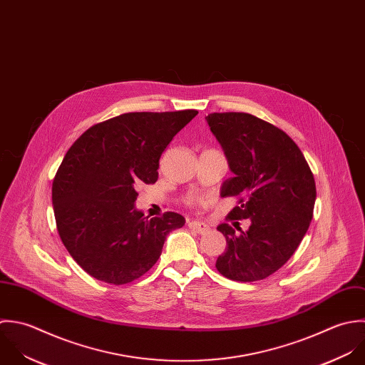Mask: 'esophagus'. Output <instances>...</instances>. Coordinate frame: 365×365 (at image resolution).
I'll return each instance as SVG.
<instances>
[{
    "instance_id": "esophagus-1",
    "label": "esophagus",
    "mask_w": 365,
    "mask_h": 365,
    "mask_svg": "<svg viewBox=\"0 0 365 365\" xmlns=\"http://www.w3.org/2000/svg\"><path fill=\"white\" fill-rule=\"evenodd\" d=\"M188 228H190V230H192V231H195V232H197V234H200V235H202V234H205V232H208V231H210V228H208L205 224L198 222V221H192V222H190V224H188Z\"/></svg>"
}]
</instances>
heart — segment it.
<instances>
[{
	"instance_id": "heart-1",
	"label": "heart",
	"mask_w": 365,
	"mask_h": 365,
	"mask_svg": "<svg viewBox=\"0 0 365 365\" xmlns=\"http://www.w3.org/2000/svg\"><path fill=\"white\" fill-rule=\"evenodd\" d=\"M197 202V200L195 198H188L187 201H185V204H188V205H194Z\"/></svg>"
}]
</instances>
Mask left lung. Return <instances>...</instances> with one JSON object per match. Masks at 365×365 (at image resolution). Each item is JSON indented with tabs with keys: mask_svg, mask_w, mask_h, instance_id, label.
<instances>
[{
	"mask_svg": "<svg viewBox=\"0 0 365 365\" xmlns=\"http://www.w3.org/2000/svg\"><path fill=\"white\" fill-rule=\"evenodd\" d=\"M207 122L235 174L221 190L222 197L238 198L228 220L250 221L247 231L217 228L228 246L215 267L231 280H262L290 259L310 227L313 173L299 145L270 123L238 112L211 113Z\"/></svg>",
	"mask_w": 365,
	"mask_h": 365,
	"instance_id": "8db88e82",
	"label": "left lung"
}]
</instances>
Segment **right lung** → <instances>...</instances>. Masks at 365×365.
Instances as JSON below:
<instances>
[{
  "instance_id": "right-lung-1",
  "label": "right lung",
  "mask_w": 365,
  "mask_h": 365,
  "mask_svg": "<svg viewBox=\"0 0 365 365\" xmlns=\"http://www.w3.org/2000/svg\"><path fill=\"white\" fill-rule=\"evenodd\" d=\"M197 110L124 113L89 127L65 154L52 182L58 234L92 277L125 284L158 260L185 218L148 220L134 208L138 187L158 178L160 157Z\"/></svg>"
}]
</instances>
